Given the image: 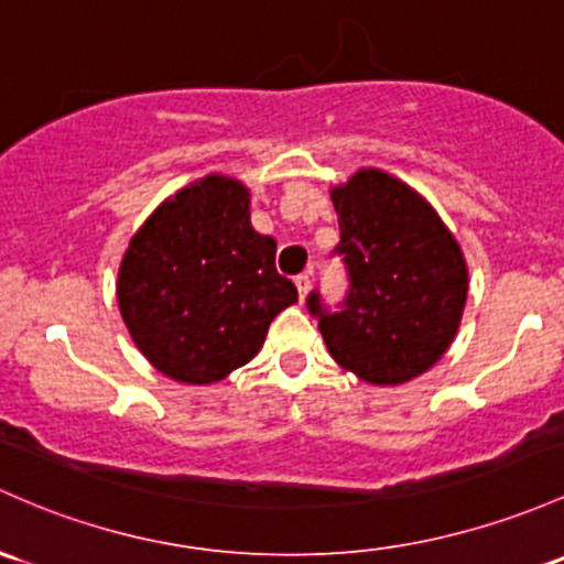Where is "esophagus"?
I'll list each match as a JSON object with an SVG mask.
<instances>
[{"instance_id":"obj_1","label":"esophagus","mask_w":564,"mask_h":564,"mask_svg":"<svg viewBox=\"0 0 564 564\" xmlns=\"http://www.w3.org/2000/svg\"><path fill=\"white\" fill-rule=\"evenodd\" d=\"M294 286H297L300 300H305L307 292H311V275H307V272H302V275L294 278Z\"/></svg>"}]
</instances>
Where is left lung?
Masks as SVG:
<instances>
[{
	"mask_svg": "<svg viewBox=\"0 0 564 564\" xmlns=\"http://www.w3.org/2000/svg\"><path fill=\"white\" fill-rule=\"evenodd\" d=\"M329 197L351 289L340 313L324 311L318 292L307 311L343 370L372 387H400L430 370L459 332L470 283L465 253L435 207L383 170H357Z\"/></svg>",
	"mask_w": 564,
	"mask_h": 564,
	"instance_id": "obj_1",
	"label": "left lung"
}]
</instances>
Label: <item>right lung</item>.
<instances>
[{
    "mask_svg": "<svg viewBox=\"0 0 564 564\" xmlns=\"http://www.w3.org/2000/svg\"><path fill=\"white\" fill-rule=\"evenodd\" d=\"M275 240L251 227V192L205 175L164 199L129 240L116 297L140 354L181 383L224 381L297 302L275 270Z\"/></svg>",
    "mask_w": 564,
    "mask_h": 564,
    "instance_id": "add662e5",
    "label": "right lung"
}]
</instances>
